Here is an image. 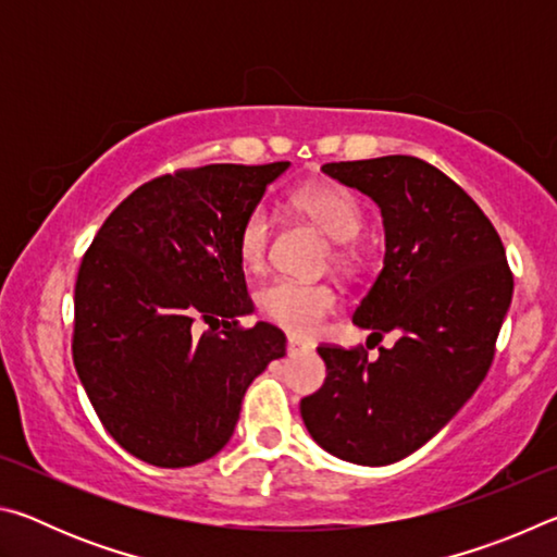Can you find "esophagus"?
<instances>
[{"label": "esophagus", "instance_id": "1", "mask_svg": "<svg viewBox=\"0 0 557 557\" xmlns=\"http://www.w3.org/2000/svg\"><path fill=\"white\" fill-rule=\"evenodd\" d=\"M287 351L289 354H295V351H312V346L305 344V342H299L297 336H287Z\"/></svg>", "mask_w": 557, "mask_h": 557}]
</instances>
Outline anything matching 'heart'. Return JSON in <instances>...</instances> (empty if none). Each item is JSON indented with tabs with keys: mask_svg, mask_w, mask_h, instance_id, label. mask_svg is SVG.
Wrapping results in <instances>:
<instances>
[{
	"mask_svg": "<svg viewBox=\"0 0 557 557\" xmlns=\"http://www.w3.org/2000/svg\"><path fill=\"white\" fill-rule=\"evenodd\" d=\"M292 209L319 225L338 243V262H351V243L363 228V211L356 196L336 184H305L292 191ZM272 215L268 206H252L238 228V256L245 268L258 270L268 258ZM336 292L324 282L275 277L258 289L260 314L295 336H309L336 309Z\"/></svg>",
	"mask_w": 557,
	"mask_h": 557,
	"instance_id": "heart-1",
	"label": "heart"
}]
</instances>
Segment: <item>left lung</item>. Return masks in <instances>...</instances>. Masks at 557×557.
Returning a JSON list of instances; mask_svg holds the SVG:
<instances>
[{
	"instance_id": "8db88e82",
	"label": "left lung",
	"mask_w": 557,
	"mask_h": 557,
	"mask_svg": "<svg viewBox=\"0 0 557 557\" xmlns=\"http://www.w3.org/2000/svg\"><path fill=\"white\" fill-rule=\"evenodd\" d=\"M322 172L381 209L383 270L354 324L398 342L375 361L363 348L319 346L326 381L299 410L329 455L385 467L435 437L482 385L513 275L484 211L422 159L332 162Z\"/></svg>"
}]
</instances>
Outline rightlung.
I'll use <instances>...</instances> for the list:
<instances>
[{"instance_id":"right-lung-1","label":"right lung","mask_w":557,"mask_h":557,"mask_svg":"<svg viewBox=\"0 0 557 557\" xmlns=\"http://www.w3.org/2000/svg\"><path fill=\"white\" fill-rule=\"evenodd\" d=\"M289 162L209 164L152 178L102 223L75 282L73 363L122 449L194 467L228 445L248 385L285 356L252 312L238 228ZM210 329L195 332V322Z\"/></svg>"}]
</instances>
